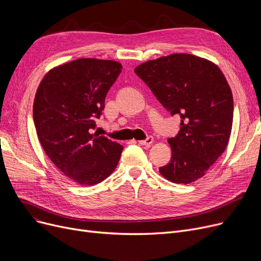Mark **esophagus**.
Returning a JSON list of instances; mask_svg holds the SVG:
<instances>
[{
	"label": "esophagus",
	"mask_w": 261,
	"mask_h": 261,
	"mask_svg": "<svg viewBox=\"0 0 261 261\" xmlns=\"http://www.w3.org/2000/svg\"><path fill=\"white\" fill-rule=\"evenodd\" d=\"M153 143V138L152 136H148V138L144 141H139V144L141 145H145V146H150Z\"/></svg>",
	"instance_id": "1"
}]
</instances>
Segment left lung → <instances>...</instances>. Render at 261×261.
<instances>
[{"label":"left lung","instance_id":"8db88e82","mask_svg":"<svg viewBox=\"0 0 261 261\" xmlns=\"http://www.w3.org/2000/svg\"><path fill=\"white\" fill-rule=\"evenodd\" d=\"M134 73L171 116L181 117L179 132L168 139L170 162L160 167L161 174L176 184L195 182L224 152L229 140L234 100L223 73L189 54L149 60Z\"/></svg>","mask_w":261,"mask_h":261}]
</instances>
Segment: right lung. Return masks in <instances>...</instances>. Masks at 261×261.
Returning <instances> with one entry per match:
<instances>
[{
    "label": "right lung",
    "instance_id": "obj_1",
    "mask_svg": "<svg viewBox=\"0 0 261 261\" xmlns=\"http://www.w3.org/2000/svg\"><path fill=\"white\" fill-rule=\"evenodd\" d=\"M121 64L82 58L50 70L37 90L33 116L50 161L74 182L100 183L116 168L123 147L92 133Z\"/></svg>",
    "mask_w": 261,
    "mask_h": 261
}]
</instances>
